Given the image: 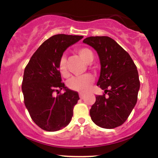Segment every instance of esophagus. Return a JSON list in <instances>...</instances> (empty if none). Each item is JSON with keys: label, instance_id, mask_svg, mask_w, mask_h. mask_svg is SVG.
<instances>
[{"label": "esophagus", "instance_id": "esophagus-1", "mask_svg": "<svg viewBox=\"0 0 158 158\" xmlns=\"http://www.w3.org/2000/svg\"><path fill=\"white\" fill-rule=\"evenodd\" d=\"M79 97H80L81 99H82L83 98H84V94L79 93Z\"/></svg>", "mask_w": 158, "mask_h": 158}]
</instances>
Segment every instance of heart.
Segmentation results:
<instances>
[{
  "instance_id": "heart-1",
  "label": "heart",
  "mask_w": 158,
  "mask_h": 158,
  "mask_svg": "<svg viewBox=\"0 0 158 158\" xmlns=\"http://www.w3.org/2000/svg\"><path fill=\"white\" fill-rule=\"evenodd\" d=\"M77 54L86 63H90L94 60V55L92 50L89 48H81L76 50ZM59 71L63 77H68V70H67V61L64 57H61L59 62ZM94 78L91 74L85 73L78 77H72L68 81V86L70 89L75 91L85 93L89 89L90 86L94 82Z\"/></svg>"
}]
</instances>
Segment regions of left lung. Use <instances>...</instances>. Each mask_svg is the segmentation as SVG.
Masks as SVG:
<instances>
[{"label":"left lung","instance_id":"1","mask_svg":"<svg viewBox=\"0 0 158 158\" xmlns=\"http://www.w3.org/2000/svg\"><path fill=\"white\" fill-rule=\"evenodd\" d=\"M83 42L95 49L99 55L101 72L97 85L105 90L103 95L96 97L90 117L102 128L118 127L126 122L137 103L139 89L137 67L129 54L111 38L90 36Z\"/></svg>","mask_w":158,"mask_h":158}]
</instances>
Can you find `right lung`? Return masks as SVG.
Listing matches in <instances>:
<instances>
[{"instance_id":"add662e5","label":"right lung","mask_w":158,"mask_h":158,"mask_svg":"<svg viewBox=\"0 0 158 158\" xmlns=\"http://www.w3.org/2000/svg\"><path fill=\"white\" fill-rule=\"evenodd\" d=\"M82 38L52 35L37 49L24 69L21 88L25 106L33 122L44 131L60 130L73 117L79 94L61 82L58 66L64 50ZM62 89L65 90L64 94L60 93Z\"/></svg>"}]
</instances>
